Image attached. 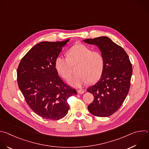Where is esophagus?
Here are the masks:
<instances>
[{"label": "esophagus", "mask_w": 149, "mask_h": 149, "mask_svg": "<svg viewBox=\"0 0 149 149\" xmlns=\"http://www.w3.org/2000/svg\"><path fill=\"white\" fill-rule=\"evenodd\" d=\"M77 92H78V93L79 94H84V90H77Z\"/></svg>", "instance_id": "obj_1"}]
</instances>
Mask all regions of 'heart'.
<instances>
[{
  "mask_svg": "<svg viewBox=\"0 0 149 149\" xmlns=\"http://www.w3.org/2000/svg\"><path fill=\"white\" fill-rule=\"evenodd\" d=\"M78 64L77 74L71 78L69 83L72 86L80 87L84 84L97 81L101 77L104 68V59L98 51L82 44H77L67 52V58L58 55L55 60L57 72L65 80L71 76V65Z\"/></svg>",
  "mask_w": 149,
  "mask_h": 149,
  "instance_id": "1",
  "label": "heart"
}]
</instances>
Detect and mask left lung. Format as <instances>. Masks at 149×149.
Returning a JSON list of instances; mask_svg holds the SVG:
<instances>
[{
  "label": "left lung",
  "instance_id": "left-lung-1",
  "mask_svg": "<svg viewBox=\"0 0 149 149\" xmlns=\"http://www.w3.org/2000/svg\"><path fill=\"white\" fill-rule=\"evenodd\" d=\"M84 41L97 45L104 59L101 78L87 90L94 95L88 109L95 116L109 117L120 109L129 93L133 72L132 63L124 49L107 36Z\"/></svg>",
  "mask_w": 149,
  "mask_h": 149
}]
</instances>
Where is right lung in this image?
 Masks as SVG:
<instances>
[{"label":"right lung","mask_w":149,"mask_h":149,"mask_svg":"<svg viewBox=\"0 0 149 149\" xmlns=\"http://www.w3.org/2000/svg\"><path fill=\"white\" fill-rule=\"evenodd\" d=\"M70 39L62 42H42L21 59L17 69L20 90L31 110L45 119L64 117L70 109L67 100L77 91L61 79L55 60Z\"/></svg>","instance_id":"1"}]
</instances>
